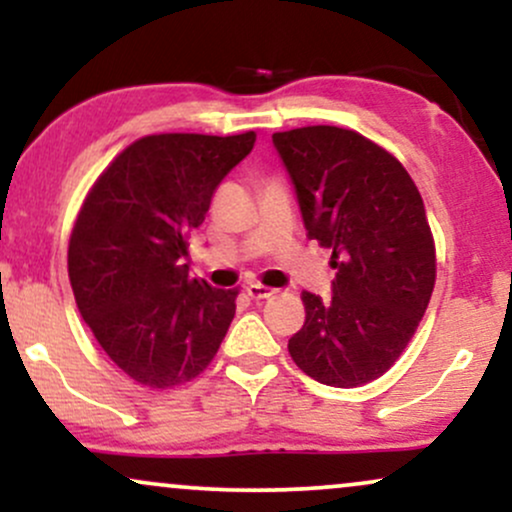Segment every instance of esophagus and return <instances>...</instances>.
I'll use <instances>...</instances> for the list:
<instances>
[{
    "label": "esophagus",
    "instance_id": "esophagus-1",
    "mask_svg": "<svg viewBox=\"0 0 512 512\" xmlns=\"http://www.w3.org/2000/svg\"><path fill=\"white\" fill-rule=\"evenodd\" d=\"M245 291H248V296L252 298V301H264V298L274 296V289H267V286H262V284L245 286Z\"/></svg>",
    "mask_w": 512,
    "mask_h": 512
}]
</instances>
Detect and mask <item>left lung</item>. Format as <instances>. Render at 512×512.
I'll use <instances>...</instances> for the list:
<instances>
[{
  "label": "left lung",
  "instance_id": "left-lung-1",
  "mask_svg": "<svg viewBox=\"0 0 512 512\" xmlns=\"http://www.w3.org/2000/svg\"><path fill=\"white\" fill-rule=\"evenodd\" d=\"M310 240L332 250V298L303 291L289 354L322 385L358 387L387 373L414 337L436 284L424 199L390 151L354 129L272 134Z\"/></svg>",
  "mask_w": 512,
  "mask_h": 512
}]
</instances>
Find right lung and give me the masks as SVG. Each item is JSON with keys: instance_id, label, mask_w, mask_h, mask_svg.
<instances>
[{"instance_id": "obj_1", "label": "right lung", "mask_w": 512, "mask_h": 512, "mask_svg": "<svg viewBox=\"0 0 512 512\" xmlns=\"http://www.w3.org/2000/svg\"><path fill=\"white\" fill-rule=\"evenodd\" d=\"M255 139L149 134L103 170L81 204L67 252L76 305L110 361L139 385L190 383L231 327L238 289L192 279L187 236Z\"/></svg>"}]
</instances>
